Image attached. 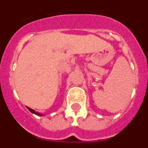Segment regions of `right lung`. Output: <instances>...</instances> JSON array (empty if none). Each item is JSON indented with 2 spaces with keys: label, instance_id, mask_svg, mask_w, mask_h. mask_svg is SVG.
I'll return each instance as SVG.
<instances>
[{
  "label": "right lung",
  "instance_id": "obj_1",
  "mask_svg": "<svg viewBox=\"0 0 148 148\" xmlns=\"http://www.w3.org/2000/svg\"><path fill=\"white\" fill-rule=\"evenodd\" d=\"M27 108H28V110H29L30 111V112H32V113H34V114L37 115V116H43V114H40V113H38V112H35V111L34 110L31 109V108H28V107H27Z\"/></svg>",
  "mask_w": 148,
  "mask_h": 148
}]
</instances>
